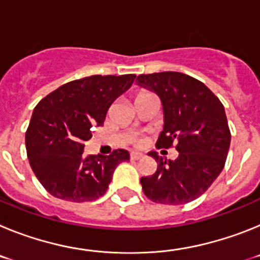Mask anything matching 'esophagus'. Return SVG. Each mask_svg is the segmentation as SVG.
I'll list each match as a JSON object with an SVG mask.
<instances>
[{
  "label": "esophagus",
  "instance_id": "34e87169",
  "mask_svg": "<svg viewBox=\"0 0 260 260\" xmlns=\"http://www.w3.org/2000/svg\"><path fill=\"white\" fill-rule=\"evenodd\" d=\"M142 157H143V153H141V152L130 153V158H132V160H139V158H142Z\"/></svg>",
  "mask_w": 260,
  "mask_h": 260
}]
</instances>
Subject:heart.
Instances as JSON below:
<instances>
[{"mask_svg": "<svg viewBox=\"0 0 260 260\" xmlns=\"http://www.w3.org/2000/svg\"><path fill=\"white\" fill-rule=\"evenodd\" d=\"M143 93H150V92H141L139 95H143ZM139 95H138V96H139Z\"/></svg>", "mask_w": 260, "mask_h": 260, "instance_id": "1", "label": "heart"}]
</instances>
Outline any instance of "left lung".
Instances as JSON below:
<instances>
[{
    "label": "left lung",
    "instance_id": "obj_1",
    "mask_svg": "<svg viewBox=\"0 0 260 260\" xmlns=\"http://www.w3.org/2000/svg\"><path fill=\"white\" fill-rule=\"evenodd\" d=\"M138 84L157 93L164 110V128L156 146L176 144L178 157L157 162L150 177H142L144 195L155 203L185 204L199 198L221 173L231 146L224 105L201 80L177 71L142 74Z\"/></svg>",
    "mask_w": 260,
    "mask_h": 260
}]
</instances>
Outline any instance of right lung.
I'll return each instance as SVG.
<instances>
[{
  "mask_svg": "<svg viewBox=\"0 0 260 260\" xmlns=\"http://www.w3.org/2000/svg\"><path fill=\"white\" fill-rule=\"evenodd\" d=\"M134 74L91 75L73 80L39 102L26 132L32 171L49 194L69 202H91L105 194L126 150L84 155L91 127L102 126L112 103L126 92Z\"/></svg>",
  "mask_w": 260,
  "mask_h": 260,
  "instance_id": "obj_1",
  "label": "right lung"
}]
</instances>
